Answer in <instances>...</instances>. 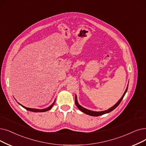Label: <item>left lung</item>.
<instances>
[{
    "label": "left lung",
    "instance_id": "left-lung-1",
    "mask_svg": "<svg viewBox=\"0 0 146 146\" xmlns=\"http://www.w3.org/2000/svg\"><path fill=\"white\" fill-rule=\"evenodd\" d=\"M128 85L127 86V88H126V90L124 92V94H123V96H122V97L120 98V99L117 101V102L113 106H112L111 107H110V109H109L108 110H104V111H92V110H88L87 109H85L84 108V107H83L82 106H81L78 101V98H77V96L76 95L75 96V104L76 105V106L78 107V108L82 112H84V113L86 114V115H90V116H101V115H104V114H106V113H110V111H113L114 109H116V107L119 106V104L120 103V102H121V101L122 100L123 98L124 97L125 95L126 92V91H127V90H128Z\"/></svg>",
    "mask_w": 146,
    "mask_h": 146
}]
</instances>
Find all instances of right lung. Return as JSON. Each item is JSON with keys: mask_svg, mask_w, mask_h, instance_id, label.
<instances>
[{"mask_svg": "<svg viewBox=\"0 0 146 146\" xmlns=\"http://www.w3.org/2000/svg\"><path fill=\"white\" fill-rule=\"evenodd\" d=\"M55 100H54V103L50 105V106H49V107H46V108H45V109H31V108H29V107H25V106H23L22 104H20L19 103H18L19 104H20V106H21L23 107H24V109H26V110H29V111H33V112H44V111H48V110H49L50 109L52 108V107H53V106L54 105V104H55Z\"/></svg>", "mask_w": 146, "mask_h": 146, "instance_id": "add662e5", "label": "right lung"}]
</instances>
